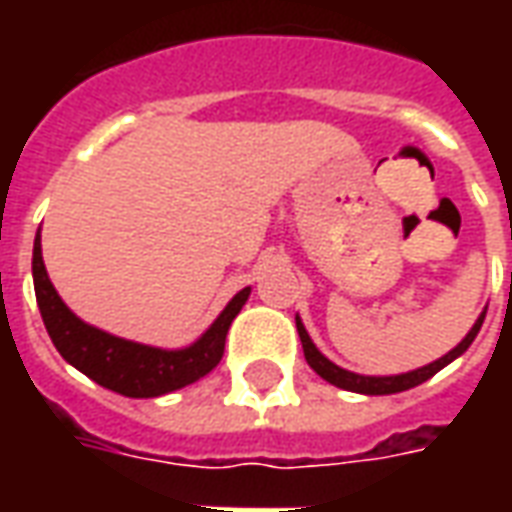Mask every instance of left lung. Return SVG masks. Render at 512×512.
Instances as JSON below:
<instances>
[{
  "label": "left lung",
  "mask_w": 512,
  "mask_h": 512,
  "mask_svg": "<svg viewBox=\"0 0 512 512\" xmlns=\"http://www.w3.org/2000/svg\"><path fill=\"white\" fill-rule=\"evenodd\" d=\"M485 321V312L477 318V323L472 326V332L463 337L461 343L452 348L450 354L436 359L433 365L428 367H419V370H411V373H403V376H356V373H348L343 367H337L334 362H329L326 356L315 348V343L310 340V334L304 329V323L296 318V329H299L301 337V348H304V359H307V365L318 373L321 378H326L329 384L340 386V389H348V392H362V395H395V392H406L411 386H419L422 381H428L430 376H436L441 367H447L452 359H458V356L474 343V337L480 332V326Z\"/></svg>",
  "instance_id": "8db88e82"
}]
</instances>
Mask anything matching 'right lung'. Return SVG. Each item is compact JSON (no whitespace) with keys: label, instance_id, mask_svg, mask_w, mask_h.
Masks as SVG:
<instances>
[{"label":"right lung","instance_id":"1","mask_svg":"<svg viewBox=\"0 0 512 512\" xmlns=\"http://www.w3.org/2000/svg\"><path fill=\"white\" fill-rule=\"evenodd\" d=\"M32 279H35V296H38L46 332L62 359L71 362L76 370H82L87 378H93L95 384L126 397L167 395L208 376L213 367L222 362L227 329L249 299V288L235 293L233 301L224 307L222 315L197 343L180 351H161V348L106 334L90 323L79 321L57 296L46 274L43 255H40V233L32 249Z\"/></svg>","mask_w":512,"mask_h":512}]
</instances>
